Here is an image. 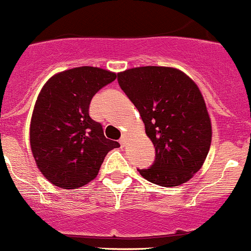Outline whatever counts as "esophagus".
<instances>
[{
  "mask_svg": "<svg viewBox=\"0 0 251 251\" xmlns=\"http://www.w3.org/2000/svg\"><path fill=\"white\" fill-rule=\"evenodd\" d=\"M126 143V134H123V135L121 136V139H120V144L122 146H125Z\"/></svg>",
  "mask_w": 251,
  "mask_h": 251,
  "instance_id": "esophagus-1",
  "label": "esophagus"
}]
</instances>
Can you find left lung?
<instances>
[{
  "label": "left lung",
  "instance_id": "obj_1",
  "mask_svg": "<svg viewBox=\"0 0 251 251\" xmlns=\"http://www.w3.org/2000/svg\"><path fill=\"white\" fill-rule=\"evenodd\" d=\"M118 84L138 108L155 146L152 166L139 173L161 187L188 182L211 145V121L197 84L182 71L146 66L118 73Z\"/></svg>",
  "mask_w": 251,
  "mask_h": 251
}]
</instances>
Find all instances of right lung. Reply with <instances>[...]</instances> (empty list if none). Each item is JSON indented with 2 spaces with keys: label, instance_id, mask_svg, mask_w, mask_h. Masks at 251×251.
Listing matches in <instances>:
<instances>
[{
  "label": "right lung",
  "instance_id": "obj_1",
  "mask_svg": "<svg viewBox=\"0 0 251 251\" xmlns=\"http://www.w3.org/2000/svg\"><path fill=\"white\" fill-rule=\"evenodd\" d=\"M116 73L78 67L54 74L42 86L30 122V146L40 172L56 187L76 189L98 176L108 151L120 148L89 116V105Z\"/></svg>",
  "mask_w": 251,
  "mask_h": 251
}]
</instances>
